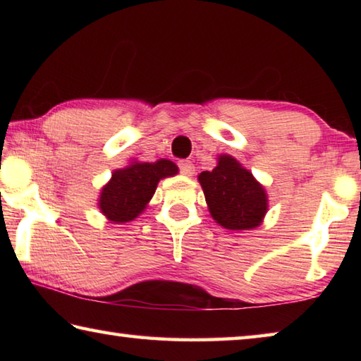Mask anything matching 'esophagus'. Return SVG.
<instances>
[{"label":"esophagus","instance_id":"obj_1","mask_svg":"<svg viewBox=\"0 0 361 361\" xmlns=\"http://www.w3.org/2000/svg\"><path fill=\"white\" fill-rule=\"evenodd\" d=\"M178 167H180V172L185 175V176H192L194 172H195L194 164L189 162V161H180Z\"/></svg>","mask_w":361,"mask_h":361}]
</instances>
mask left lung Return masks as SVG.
I'll list each match as a JSON object with an SVG mask.
<instances>
[{"label": "left lung", "mask_w": 361, "mask_h": 361, "mask_svg": "<svg viewBox=\"0 0 361 361\" xmlns=\"http://www.w3.org/2000/svg\"><path fill=\"white\" fill-rule=\"evenodd\" d=\"M207 205L215 221L231 231L258 228L267 212V194L252 172L228 154L212 172L199 175Z\"/></svg>", "instance_id": "obj_1"}]
</instances>
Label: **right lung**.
Instances as JSON below:
<instances>
[{
	"instance_id": "right-lung-1",
	"label": "right lung",
	"mask_w": 361,
	"mask_h": 361,
	"mask_svg": "<svg viewBox=\"0 0 361 361\" xmlns=\"http://www.w3.org/2000/svg\"><path fill=\"white\" fill-rule=\"evenodd\" d=\"M178 173V167L169 159L156 162H132L114 170L102 188L99 209L111 223H127L135 219L156 192L157 183Z\"/></svg>"
}]
</instances>
